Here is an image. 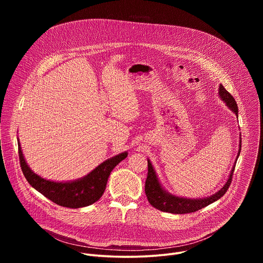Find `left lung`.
Masks as SVG:
<instances>
[{"mask_svg": "<svg viewBox=\"0 0 263 263\" xmlns=\"http://www.w3.org/2000/svg\"><path fill=\"white\" fill-rule=\"evenodd\" d=\"M218 97L220 100L223 101V103L226 104V106L232 112H234L236 117L238 118V108H237V104H236L234 98L226 90V88H224L221 84H219V87H218ZM240 149H241V134L239 136V147H238L236 160L233 164V167L230 172L227 182L224 183V185L217 193L213 194L210 197H206V198H202V199L201 198L200 199H190V198L178 197V196H175V195L168 193L167 191H165L157 177V174H156L151 161H149V159H147V177L145 180L144 192H145L148 203L160 211L175 213V214L195 212V211H198V210L212 204L213 202L217 201L218 199H220L224 194L227 193L229 186L231 184V181H232L233 172L235 168L237 158L239 157V154H240Z\"/></svg>", "mask_w": 263, "mask_h": 263, "instance_id": "1", "label": "left lung"}]
</instances>
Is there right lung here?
<instances>
[{
	"mask_svg": "<svg viewBox=\"0 0 263 263\" xmlns=\"http://www.w3.org/2000/svg\"><path fill=\"white\" fill-rule=\"evenodd\" d=\"M17 144L21 167L29 184L55 204L67 208L86 207L100 200L105 192L110 173L128 156V152L121 153L105 160L80 179L56 182L35 174L26 162L20 140Z\"/></svg>",
	"mask_w": 263,
	"mask_h": 263,
	"instance_id": "obj_1",
	"label": "right lung"
}]
</instances>
